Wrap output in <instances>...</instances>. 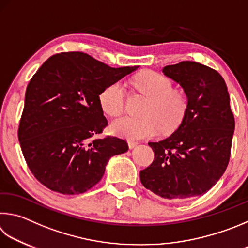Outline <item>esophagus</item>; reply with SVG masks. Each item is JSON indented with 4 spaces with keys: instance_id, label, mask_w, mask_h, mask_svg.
<instances>
[{
    "instance_id": "esophagus-1",
    "label": "esophagus",
    "mask_w": 248,
    "mask_h": 248,
    "mask_svg": "<svg viewBox=\"0 0 248 248\" xmlns=\"http://www.w3.org/2000/svg\"><path fill=\"white\" fill-rule=\"evenodd\" d=\"M128 145H129V148H134L137 145H138V142H134V141H128Z\"/></svg>"
}]
</instances>
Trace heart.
<instances>
[{
    "mask_svg": "<svg viewBox=\"0 0 248 248\" xmlns=\"http://www.w3.org/2000/svg\"><path fill=\"white\" fill-rule=\"evenodd\" d=\"M136 87L151 98L144 118L121 117L112 121L110 131L130 141L152 138L161 129L170 132L181 124L186 111V100L182 92L172 89V82L154 71H144L136 78ZM125 90L120 82L106 87L98 96L103 111L111 117L119 116L124 108Z\"/></svg>",
    "mask_w": 248,
    "mask_h": 248,
    "instance_id": "heart-1",
    "label": "heart"
}]
</instances>
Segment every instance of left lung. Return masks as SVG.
Listing matches in <instances>:
<instances>
[{
  "label": "left lung",
  "instance_id": "obj_1",
  "mask_svg": "<svg viewBox=\"0 0 248 248\" xmlns=\"http://www.w3.org/2000/svg\"><path fill=\"white\" fill-rule=\"evenodd\" d=\"M163 73L181 85L186 111L170 137L148 143L155 158L140 179L163 199H192L209 191L227 169L235 128L230 96L218 71L200 62L168 65Z\"/></svg>",
  "mask_w": 248,
  "mask_h": 248
}]
</instances>
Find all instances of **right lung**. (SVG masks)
<instances>
[{"label": "right lung", "mask_w": 248, "mask_h": 248, "mask_svg": "<svg viewBox=\"0 0 248 248\" xmlns=\"http://www.w3.org/2000/svg\"><path fill=\"white\" fill-rule=\"evenodd\" d=\"M138 68H112L82 52L43 62L27 87L18 129L22 154L39 182L62 194H81L102 179L110 157L128 151L124 140L95 138L107 125L98 96Z\"/></svg>", "instance_id": "1"}]
</instances>
